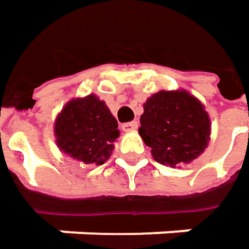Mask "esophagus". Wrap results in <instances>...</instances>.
I'll list each match as a JSON object with an SVG mask.
<instances>
[{"instance_id":"obj_1","label":"esophagus","mask_w":249,"mask_h":249,"mask_svg":"<svg viewBox=\"0 0 249 249\" xmlns=\"http://www.w3.org/2000/svg\"><path fill=\"white\" fill-rule=\"evenodd\" d=\"M137 127H139V122H129V123L122 124V129H123L124 132H134Z\"/></svg>"}]
</instances>
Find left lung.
I'll use <instances>...</instances> for the list:
<instances>
[{
	"label": "left lung",
	"mask_w": 249,
	"mask_h": 249,
	"mask_svg": "<svg viewBox=\"0 0 249 249\" xmlns=\"http://www.w3.org/2000/svg\"><path fill=\"white\" fill-rule=\"evenodd\" d=\"M139 134L163 166L196 160L210 142L211 120L204 105L184 89L160 90L146 100Z\"/></svg>",
	"instance_id": "8db88e82"
}]
</instances>
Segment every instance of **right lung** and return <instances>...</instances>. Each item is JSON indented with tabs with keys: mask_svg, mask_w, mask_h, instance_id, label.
<instances>
[{
	"mask_svg": "<svg viewBox=\"0 0 249 249\" xmlns=\"http://www.w3.org/2000/svg\"><path fill=\"white\" fill-rule=\"evenodd\" d=\"M53 133L63 154L83 164L100 166L110 157L120 132L106 103L90 93L63 106L55 119Z\"/></svg>",
	"mask_w": 249,
	"mask_h": 249,
	"instance_id": "right-lung-1",
	"label": "right lung"
}]
</instances>
